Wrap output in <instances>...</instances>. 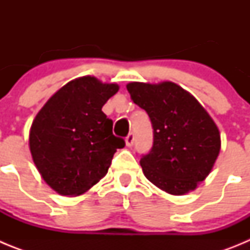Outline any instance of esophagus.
I'll use <instances>...</instances> for the list:
<instances>
[{
    "instance_id": "1",
    "label": "esophagus",
    "mask_w": 250,
    "mask_h": 250,
    "mask_svg": "<svg viewBox=\"0 0 250 250\" xmlns=\"http://www.w3.org/2000/svg\"><path fill=\"white\" fill-rule=\"evenodd\" d=\"M134 140H135V136H134V132H130L129 135L125 138V143H126L127 146H131L134 144Z\"/></svg>"
}]
</instances>
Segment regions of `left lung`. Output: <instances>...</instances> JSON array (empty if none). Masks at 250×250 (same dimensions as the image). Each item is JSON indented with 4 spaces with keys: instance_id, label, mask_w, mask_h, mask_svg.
Here are the masks:
<instances>
[{
    "instance_id": "8db88e82",
    "label": "left lung",
    "mask_w": 250,
    "mask_h": 250,
    "mask_svg": "<svg viewBox=\"0 0 250 250\" xmlns=\"http://www.w3.org/2000/svg\"><path fill=\"white\" fill-rule=\"evenodd\" d=\"M131 100L151 121L154 141L141 156L144 175L173 195L194 190L213 169L220 151V134L213 119L176 83H130Z\"/></svg>"
}]
</instances>
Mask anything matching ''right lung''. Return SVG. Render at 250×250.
Returning a JSON list of instances; mask_svg holds the SVG:
<instances>
[{"mask_svg": "<svg viewBox=\"0 0 250 250\" xmlns=\"http://www.w3.org/2000/svg\"><path fill=\"white\" fill-rule=\"evenodd\" d=\"M119 90L91 76L70 81L36 115L30 150L37 170L61 195H80L106 175L124 139L112 134L103 106Z\"/></svg>", "mask_w": 250, "mask_h": 250, "instance_id": "add662e5", "label": "right lung"}]
</instances>
